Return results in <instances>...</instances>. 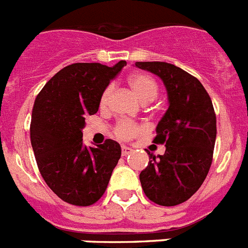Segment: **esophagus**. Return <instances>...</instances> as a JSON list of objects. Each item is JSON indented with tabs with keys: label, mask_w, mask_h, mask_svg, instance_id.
<instances>
[{
	"label": "esophagus",
	"mask_w": 248,
	"mask_h": 248,
	"mask_svg": "<svg viewBox=\"0 0 248 248\" xmlns=\"http://www.w3.org/2000/svg\"><path fill=\"white\" fill-rule=\"evenodd\" d=\"M133 152V149L132 148H129V147H122V156H128L129 153H132Z\"/></svg>",
	"instance_id": "34e87169"
}]
</instances>
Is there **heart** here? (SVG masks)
I'll use <instances>...</instances> for the list:
<instances>
[{
    "mask_svg": "<svg viewBox=\"0 0 248 248\" xmlns=\"http://www.w3.org/2000/svg\"><path fill=\"white\" fill-rule=\"evenodd\" d=\"M128 85L137 99L142 102H151L158 95V85L156 79L144 73H134L128 78ZM111 96V86H108L99 100L100 109H106ZM144 132V126L132 120H120L114 126V134L120 140H130Z\"/></svg>",
    "mask_w": 248,
    "mask_h": 248,
    "instance_id": "1",
    "label": "heart"
}]
</instances>
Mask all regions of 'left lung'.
<instances>
[{
    "mask_svg": "<svg viewBox=\"0 0 248 248\" xmlns=\"http://www.w3.org/2000/svg\"><path fill=\"white\" fill-rule=\"evenodd\" d=\"M162 79L170 106L157 125L156 144H165L163 156L147 151L149 162L139 180L151 202L173 206L190 199L209 172L217 137L212 99L196 77L166 62H137Z\"/></svg>",
    "mask_w": 248,
    "mask_h": 248,
    "instance_id": "obj_1",
    "label": "left lung"
}]
</instances>
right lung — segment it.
<instances>
[{
    "mask_svg": "<svg viewBox=\"0 0 248 248\" xmlns=\"http://www.w3.org/2000/svg\"><path fill=\"white\" fill-rule=\"evenodd\" d=\"M126 64L73 63L49 79L36 96L30 140L39 172L55 195L77 206L104 195L122 155L119 143L106 139L97 148L82 143L85 119L99 110L102 91Z\"/></svg>",
    "mask_w": 248,
    "mask_h": 248,
    "instance_id": "right-lung-1",
    "label": "right lung"
}]
</instances>
